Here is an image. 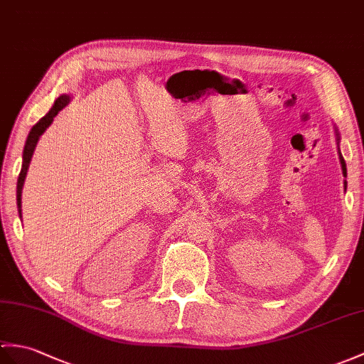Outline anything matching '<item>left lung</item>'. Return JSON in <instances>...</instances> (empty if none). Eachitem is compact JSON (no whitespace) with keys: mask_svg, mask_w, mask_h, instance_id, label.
Here are the masks:
<instances>
[{"mask_svg":"<svg viewBox=\"0 0 364 364\" xmlns=\"http://www.w3.org/2000/svg\"><path fill=\"white\" fill-rule=\"evenodd\" d=\"M335 132H336V141L340 142V134H338V130H335ZM340 161H341L343 175H344V176H348V168H346V161H344V158H343V155H341V151H340Z\"/></svg>","mask_w":364,"mask_h":364,"instance_id":"8db88e82","label":"left lung"}]
</instances>
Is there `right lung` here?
<instances>
[{
    "instance_id": "obj_1",
    "label": "right lung",
    "mask_w": 364,
    "mask_h": 364,
    "mask_svg": "<svg viewBox=\"0 0 364 364\" xmlns=\"http://www.w3.org/2000/svg\"><path fill=\"white\" fill-rule=\"evenodd\" d=\"M71 97L70 96H60L58 97L53 108L49 109V112L41 117V119L32 127L29 134H28V139H26V144H24V151H23V166H21V172H20V176H18V183H16V205H18V213H20V217H21V191H23V184H24V178H26V173H28V168H29V164H31V158L33 155V150H36V146L37 142L40 139L41 134H43V132L48 129V127L53 124L54 117L58 114V112L60 109H63L68 104H70Z\"/></svg>"
}]
</instances>
